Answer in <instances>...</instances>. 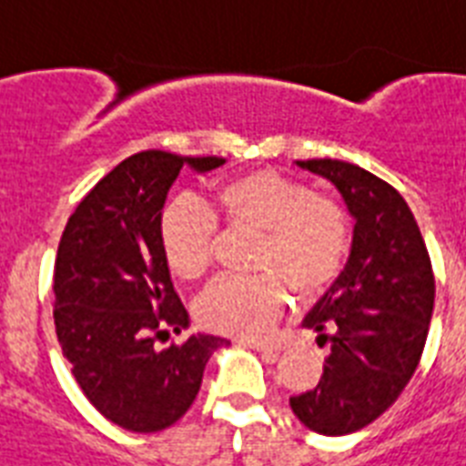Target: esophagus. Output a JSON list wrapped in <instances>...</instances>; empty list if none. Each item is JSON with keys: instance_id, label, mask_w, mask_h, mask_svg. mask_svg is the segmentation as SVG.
I'll return each mask as SVG.
<instances>
[{"instance_id": "34e87169", "label": "esophagus", "mask_w": 466, "mask_h": 466, "mask_svg": "<svg viewBox=\"0 0 466 466\" xmlns=\"http://www.w3.org/2000/svg\"><path fill=\"white\" fill-rule=\"evenodd\" d=\"M241 344H244V347H251V350L256 351H263V354H272V357L279 354V350H282L278 342H266V339H241Z\"/></svg>"}]
</instances>
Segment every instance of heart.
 Returning <instances> with one entry per match:
<instances>
[{"mask_svg": "<svg viewBox=\"0 0 466 466\" xmlns=\"http://www.w3.org/2000/svg\"><path fill=\"white\" fill-rule=\"evenodd\" d=\"M227 229L260 232L256 278H220L198 297L206 328L232 338H260L299 299L323 294L338 279L350 251V218L339 200L316 194L304 181L256 169L215 188L213 208L172 200L160 215V246L169 270L198 279L218 251V222Z\"/></svg>", "mask_w": 466, "mask_h": 466, "instance_id": "1", "label": "heart"}]
</instances>
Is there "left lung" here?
<instances>
[{
    "label": "left lung",
    "mask_w": 466,
    "mask_h": 466,
    "mask_svg": "<svg viewBox=\"0 0 466 466\" xmlns=\"http://www.w3.org/2000/svg\"><path fill=\"white\" fill-rule=\"evenodd\" d=\"M338 188L354 218L347 266L306 328L330 344L313 390L289 397L306 429L347 436L376 421L402 395L421 359L436 279L410 206L388 181L342 160H297Z\"/></svg>",
    "instance_id": "1"
}]
</instances>
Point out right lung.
<instances>
[{"instance_id":"add662e5","label":"right lung","mask_w":466,"mask_h":466,"mask_svg":"<svg viewBox=\"0 0 466 466\" xmlns=\"http://www.w3.org/2000/svg\"><path fill=\"white\" fill-rule=\"evenodd\" d=\"M225 157L143 150L119 162L78 203L55 260V325L90 404L116 426L155 433L179 421L203 370L227 339L191 335L160 350V332L188 328L160 246V215L184 167L203 174Z\"/></svg>"}]
</instances>
